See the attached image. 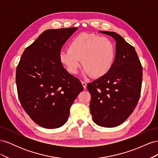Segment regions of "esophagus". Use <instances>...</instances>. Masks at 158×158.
Segmentation results:
<instances>
[{
    "label": "esophagus",
    "mask_w": 158,
    "mask_h": 158,
    "mask_svg": "<svg viewBox=\"0 0 158 158\" xmlns=\"http://www.w3.org/2000/svg\"><path fill=\"white\" fill-rule=\"evenodd\" d=\"M81 83H82V85H83V87H84V89L86 88V86H87L86 82H84V81H82V82H81Z\"/></svg>",
    "instance_id": "esophagus-1"
}]
</instances>
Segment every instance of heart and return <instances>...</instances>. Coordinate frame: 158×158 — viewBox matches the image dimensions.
Returning a JSON list of instances; mask_svg holds the SVG:
<instances>
[{"mask_svg":"<svg viewBox=\"0 0 158 158\" xmlns=\"http://www.w3.org/2000/svg\"><path fill=\"white\" fill-rule=\"evenodd\" d=\"M116 57V48L107 37L82 33L70 42L69 48L59 52V58L69 73L75 74L81 64L84 73L94 78H102L111 70Z\"/></svg>","mask_w":158,"mask_h":158,"instance_id":"heart-1","label":"heart"}]
</instances>
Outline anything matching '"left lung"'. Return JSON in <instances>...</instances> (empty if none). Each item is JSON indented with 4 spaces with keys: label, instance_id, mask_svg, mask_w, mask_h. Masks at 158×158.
<instances>
[{
    "label": "left lung",
    "instance_id": "8db88e82",
    "mask_svg": "<svg viewBox=\"0 0 158 158\" xmlns=\"http://www.w3.org/2000/svg\"><path fill=\"white\" fill-rule=\"evenodd\" d=\"M116 41V57L112 69L87 85L91 94L90 113L98 125L114 127L131 115L139 100L142 66L135 47L118 33L100 31Z\"/></svg>",
    "mask_w": 158,
    "mask_h": 158
}]
</instances>
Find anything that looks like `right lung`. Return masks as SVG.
Returning <instances> with one entry per match:
<instances>
[{
    "instance_id": "1",
    "label": "right lung",
    "mask_w": 158,
    "mask_h": 158,
    "mask_svg": "<svg viewBox=\"0 0 158 158\" xmlns=\"http://www.w3.org/2000/svg\"><path fill=\"white\" fill-rule=\"evenodd\" d=\"M78 27L47 30L23 51L16 82L22 107L38 125L56 128L67 121L70 108L83 90L80 80L59 58L64 43Z\"/></svg>"
}]
</instances>
